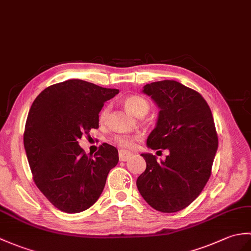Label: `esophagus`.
<instances>
[{"instance_id":"obj_1","label":"esophagus","mask_w":251,"mask_h":251,"mask_svg":"<svg viewBox=\"0 0 251 251\" xmlns=\"http://www.w3.org/2000/svg\"><path fill=\"white\" fill-rule=\"evenodd\" d=\"M130 154L127 153V152H124V151H120L119 152V157H120V160L121 161H127L128 159L130 158Z\"/></svg>"}]
</instances>
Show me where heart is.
Instances as JSON below:
<instances>
[{
    "label": "heart",
    "mask_w": 251,
    "mask_h": 251,
    "mask_svg": "<svg viewBox=\"0 0 251 251\" xmlns=\"http://www.w3.org/2000/svg\"><path fill=\"white\" fill-rule=\"evenodd\" d=\"M125 108L136 116H143L147 114L150 109V102L147 99L138 96L131 95L124 99ZM108 115V108H103L99 114V121L103 122ZM140 139L137 135H115L111 138V142L122 150H132L135 148V143Z\"/></svg>",
    "instance_id": "b5f03b06"
}]
</instances>
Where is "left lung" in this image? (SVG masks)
<instances>
[{
    "label": "left lung",
    "instance_id": "8db88e82",
    "mask_svg": "<svg viewBox=\"0 0 251 251\" xmlns=\"http://www.w3.org/2000/svg\"><path fill=\"white\" fill-rule=\"evenodd\" d=\"M143 93L160 109L148 147L168 149L170 154L161 162L152 154H141L147 169L137 187L153 208L176 213L201 194L211 176L218 148L212 111L201 94L174 80L147 84Z\"/></svg>",
    "mask_w": 251,
    "mask_h": 251
}]
</instances>
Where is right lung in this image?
Wrapping results in <instances>:
<instances>
[{
  "label": "right lung",
  "instance_id": "1",
  "mask_svg": "<svg viewBox=\"0 0 251 251\" xmlns=\"http://www.w3.org/2000/svg\"><path fill=\"white\" fill-rule=\"evenodd\" d=\"M119 94L83 80L50 85L33 101L23 143L38 189L60 211L75 214L91 207L101 195L119 152L102 143L87 156L79 140L99 127L104 101Z\"/></svg>",
  "mask_w": 251,
  "mask_h": 251
}]
</instances>
